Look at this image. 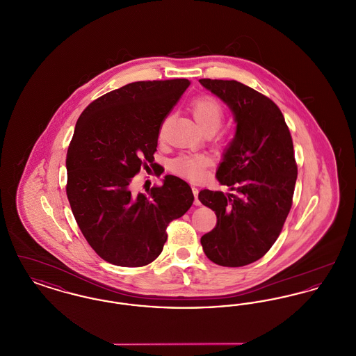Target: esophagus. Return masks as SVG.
<instances>
[{
  "label": "esophagus",
  "mask_w": 356,
  "mask_h": 356,
  "mask_svg": "<svg viewBox=\"0 0 356 356\" xmlns=\"http://www.w3.org/2000/svg\"><path fill=\"white\" fill-rule=\"evenodd\" d=\"M192 192H193V196H195V205H200V202L197 199L199 196V189L196 186H192Z\"/></svg>",
  "instance_id": "esophagus-1"
}]
</instances>
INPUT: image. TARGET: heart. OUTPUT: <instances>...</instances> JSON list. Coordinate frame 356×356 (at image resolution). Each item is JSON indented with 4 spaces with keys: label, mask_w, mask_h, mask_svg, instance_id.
<instances>
[{
    "label": "heart",
    "mask_w": 356,
    "mask_h": 356,
    "mask_svg": "<svg viewBox=\"0 0 356 356\" xmlns=\"http://www.w3.org/2000/svg\"><path fill=\"white\" fill-rule=\"evenodd\" d=\"M191 109L196 122L205 134L211 135L220 128L224 120V109L216 99L205 95L199 96L191 104ZM163 135L164 127L160 129V137H163ZM209 164L211 159L205 154L181 153L170 160V170L172 173L186 180H199Z\"/></svg>",
    "instance_id": "1"
}]
</instances>
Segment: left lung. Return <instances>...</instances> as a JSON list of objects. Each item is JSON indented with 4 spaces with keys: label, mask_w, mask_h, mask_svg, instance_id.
I'll return each mask as SVG.
<instances>
[{
    "label": "left lung",
    "mask_w": 356,
    "mask_h": 356,
    "mask_svg": "<svg viewBox=\"0 0 356 356\" xmlns=\"http://www.w3.org/2000/svg\"><path fill=\"white\" fill-rule=\"evenodd\" d=\"M199 81L229 106L237 124L216 172L232 193L200 191L199 200L218 218L200 241L211 261L243 267L270 251L292 207L298 177L292 137L282 111L267 96L235 80Z\"/></svg>",
    "instance_id": "obj_1"
}]
</instances>
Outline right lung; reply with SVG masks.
Segmentation results:
<instances>
[{
    "instance_id": "add662e5",
    "label": "right lung",
    "mask_w": 356,
    "mask_h": 356,
    "mask_svg": "<svg viewBox=\"0 0 356 356\" xmlns=\"http://www.w3.org/2000/svg\"><path fill=\"white\" fill-rule=\"evenodd\" d=\"M189 84L173 79L124 85L90 102L77 120L67 153V196L86 241L111 264L152 263L168 224L193 203L191 186L172 175L147 193L132 189L141 168L157 165L161 125ZM163 170H154L156 176Z\"/></svg>"
}]
</instances>
